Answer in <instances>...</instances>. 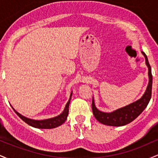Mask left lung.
<instances>
[{"label":"left lung","instance_id":"8db88e82","mask_svg":"<svg viewBox=\"0 0 158 158\" xmlns=\"http://www.w3.org/2000/svg\"><path fill=\"white\" fill-rule=\"evenodd\" d=\"M146 59V64L148 67V84L146 91L143 94L140 99L135 102L123 107L112 112H102L98 110L94 103V97L92 99V110L95 118L102 124L110 126H123L128 124L137 118V117L148 106L152 97V69L148 63V58L145 52H142Z\"/></svg>","mask_w":158,"mask_h":158}]
</instances>
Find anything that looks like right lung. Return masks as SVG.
<instances>
[{"instance_id":"1","label":"right lung","mask_w":158,"mask_h":158,"mask_svg":"<svg viewBox=\"0 0 158 158\" xmlns=\"http://www.w3.org/2000/svg\"><path fill=\"white\" fill-rule=\"evenodd\" d=\"M72 97V92L70 94V98H69L68 102H67L66 106L64 107V109L62 111V113H61L59 115L56 116L55 117H52V118L50 119H32L27 118V117H24V116L21 115V114H19V112L16 111L14 109L13 107L12 106V109L14 110V111L15 112L16 114L22 119L23 121H24L25 123H27L28 125H30V126L34 127L36 128H42V129H50V128H54L56 127L61 126L66 121L67 117L68 116V112H69V105H70V99H71Z\"/></svg>"}]
</instances>
